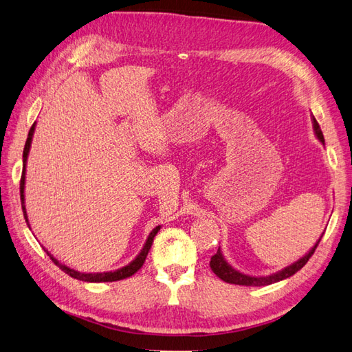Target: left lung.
Segmentation results:
<instances>
[{
	"instance_id": "1",
	"label": "left lung",
	"mask_w": 352,
	"mask_h": 352,
	"mask_svg": "<svg viewBox=\"0 0 352 352\" xmlns=\"http://www.w3.org/2000/svg\"><path fill=\"white\" fill-rule=\"evenodd\" d=\"M312 124H314V132H315L316 138L324 144V135H322L321 127H320V124H318V121L315 120V117H312ZM321 236H320V240L315 243V246L310 249L303 258H300L297 263L285 267L283 270H280V272L273 273L270 276H249V274L240 273L239 270H235L234 267H231L230 263H226V259L223 256L222 250H220V248H219L216 255L211 256L210 267H211V270H213V273L217 277H220V279H222L223 282L234 283V285H244V287H267V285H272V283H276V282H280L283 279H288V277L296 274L298 270L303 268L309 261V258L314 255L316 246L321 241Z\"/></svg>"
}]
</instances>
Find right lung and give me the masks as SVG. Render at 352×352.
Wrapping results in <instances>:
<instances>
[{
	"label": "right lung",
	"instance_id": "right-lung-1",
	"mask_svg": "<svg viewBox=\"0 0 352 352\" xmlns=\"http://www.w3.org/2000/svg\"><path fill=\"white\" fill-rule=\"evenodd\" d=\"M34 130H36V122L34 124L31 126L30 132H28V138H27V142H25V146H23V154H22V162H23V169H22V177H21V202H22V211H23V217H25V222L27 225L30 226V222H28V216H27V208H25V193H23V190H25V170H27V160H28V154H30V148H31V142H32V135H34ZM160 231V225L154 228V230L150 232L148 239H146V241L144 243V248L141 249V252L138 253V256L132 261V263L121 267L118 270H116V272H103V273H80L78 272V270H73L67 265L61 264L58 259L54 258V255H51V253L47 252V249H45V252L47 253L49 256H51V259L54 261L55 265H58L64 273H67L69 276H72L73 279H78V280H82V282H93V283H99V282H117V280H122L126 279V277H130L132 274H135L139 268H141L145 263V258L146 255H148V252L151 249V244H153V240L154 236H156V234Z\"/></svg>",
	"mask_w": 352,
	"mask_h": 352
}]
</instances>
